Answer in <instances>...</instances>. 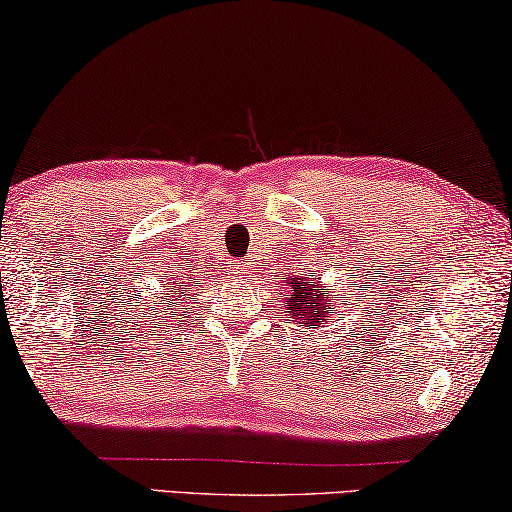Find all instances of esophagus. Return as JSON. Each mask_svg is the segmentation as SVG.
Masks as SVG:
<instances>
[{"label":"esophagus","mask_w":512,"mask_h":512,"mask_svg":"<svg viewBox=\"0 0 512 512\" xmlns=\"http://www.w3.org/2000/svg\"><path fill=\"white\" fill-rule=\"evenodd\" d=\"M232 276L246 278V262H232Z\"/></svg>","instance_id":"34e87169"}]
</instances>
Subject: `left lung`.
<instances>
[{"label": "left lung", "instance_id": "1", "mask_svg": "<svg viewBox=\"0 0 512 512\" xmlns=\"http://www.w3.org/2000/svg\"><path fill=\"white\" fill-rule=\"evenodd\" d=\"M329 282H322L317 276H289L282 278L280 292L285 296V310L289 315V322H296L308 329H319V326L329 322L331 312L340 308L342 294L329 292L326 289Z\"/></svg>", "mask_w": 512, "mask_h": 512}]
</instances>
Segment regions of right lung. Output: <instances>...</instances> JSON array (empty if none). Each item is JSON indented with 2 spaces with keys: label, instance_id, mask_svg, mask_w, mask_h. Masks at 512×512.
<instances>
[{
  "label": "right lung",
  "instance_id": "add662e5",
  "mask_svg": "<svg viewBox=\"0 0 512 512\" xmlns=\"http://www.w3.org/2000/svg\"><path fill=\"white\" fill-rule=\"evenodd\" d=\"M165 278H167V273H165ZM167 289H170V299H167V308L165 310H172L174 305H181V301H186V299H190V292H193V285H190V282H172V285H167Z\"/></svg>",
  "mask_w": 512,
  "mask_h": 512
}]
</instances>
